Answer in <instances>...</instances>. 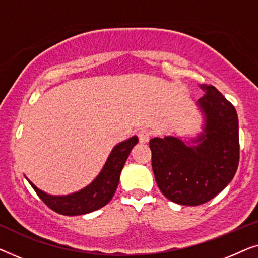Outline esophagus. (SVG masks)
Here are the masks:
<instances>
[{"instance_id":"esophagus-1","label":"esophagus","mask_w":258,"mask_h":258,"mask_svg":"<svg viewBox=\"0 0 258 258\" xmlns=\"http://www.w3.org/2000/svg\"><path fill=\"white\" fill-rule=\"evenodd\" d=\"M137 136H139L141 143H146V142H148V141L150 140L151 133L148 129H144L143 128V129H140L139 130V133H137Z\"/></svg>"}]
</instances>
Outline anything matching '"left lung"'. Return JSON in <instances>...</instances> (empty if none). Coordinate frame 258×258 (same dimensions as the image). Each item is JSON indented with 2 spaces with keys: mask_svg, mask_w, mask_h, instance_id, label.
I'll return each mask as SVG.
<instances>
[{
  "mask_svg": "<svg viewBox=\"0 0 258 258\" xmlns=\"http://www.w3.org/2000/svg\"><path fill=\"white\" fill-rule=\"evenodd\" d=\"M197 104L204 115L203 133L186 146L177 137L150 140L151 165L162 194L182 206H200L227 186L239 162L238 117L234 105L214 86H201Z\"/></svg>",
  "mask_w": 258,
  "mask_h": 258,
  "instance_id": "8db88e82",
  "label": "left lung"
}]
</instances>
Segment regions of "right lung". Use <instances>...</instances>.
Returning a JSON list of instances; mask_svg holds the SVG:
<instances>
[{
	"instance_id": "1",
	"label": "right lung",
	"mask_w": 258,
	"mask_h": 258,
	"mask_svg": "<svg viewBox=\"0 0 258 258\" xmlns=\"http://www.w3.org/2000/svg\"><path fill=\"white\" fill-rule=\"evenodd\" d=\"M137 142H139V139L133 136L124 142L117 144L109 155L100 175L86 188L70 195H48L35 186L34 183H31L29 179H27L36 191L37 196L57 214L66 215V216H76V215L91 213L104 207L112 199L118 185L123 165Z\"/></svg>"
}]
</instances>
